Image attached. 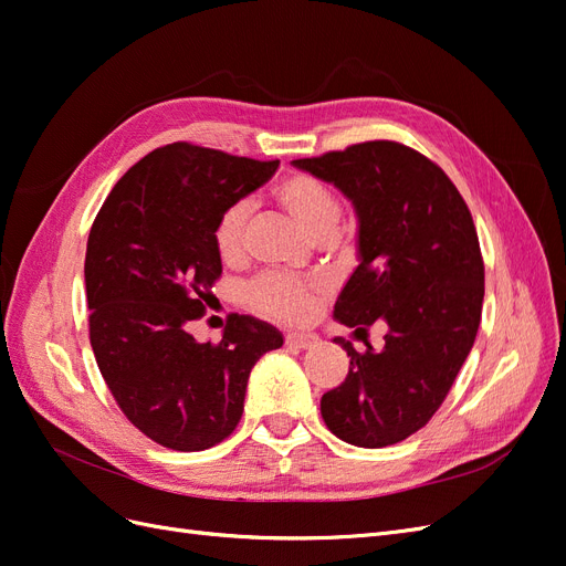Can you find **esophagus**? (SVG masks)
I'll list each match as a JSON object with an SVG mask.
<instances>
[{
  "label": "esophagus",
  "mask_w": 566,
  "mask_h": 566,
  "mask_svg": "<svg viewBox=\"0 0 566 566\" xmlns=\"http://www.w3.org/2000/svg\"><path fill=\"white\" fill-rule=\"evenodd\" d=\"M316 342H318V337L312 333H287L285 335V345L295 347V349H310L316 345Z\"/></svg>",
  "instance_id": "1"
}]
</instances>
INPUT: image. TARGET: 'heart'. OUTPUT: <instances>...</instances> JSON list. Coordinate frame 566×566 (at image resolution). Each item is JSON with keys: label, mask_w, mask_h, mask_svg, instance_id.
I'll use <instances>...</instances> for the list:
<instances>
[{"label": "heart", "mask_w": 566, "mask_h": 566, "mask_svg": "<svg viewBox=\"0 0 566 566\" xmlns=\"http://www.w3.org/2000/svg\"><path fill=\"white\" fill-rule=\"evenodd\" d=\"M279 208L314 241H328L337 231L342 202L333 188L314 175L290 172L271 188ZM252 208L248 200H233L214 224V248L221 262L238 264L245 256V238ZM321 295V283L266 273L248 287V302L256 312L283 323H304Z\"/></svg>", "instance_id": "heart-1"}]
</instances>
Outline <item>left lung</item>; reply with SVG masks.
<instances>
[{
  "instance_id": "left-lung-1",
  "label": "left lung",
  "mask_w": 566,
  "mask_h": 566,
  "mask_svg": "<svg viewBox=\"0 0 566 566\" xmlns=\"http://www.w3.org/2000/svg\"><path fill=\"white\" fill-rule=\"evenodd\" d=\"M335 184L358 214L356 266L335 318L356 333L385 321V347L356 352L321 416L342 441L382 449L430 422L474 345L484 260L468 202L443 169L399 142H364L295 160Z\"/></svg>"
}]
</instances>
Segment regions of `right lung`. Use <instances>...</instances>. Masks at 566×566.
<instances>
[{
    "mask_svg": "<svg viewBox=\"0 0 566 566\" xmlns=\"http://www.w3.org/2000/svg\"><path fill=\"white\" fill-rule=\"evenodd\" d=\"M276 169L279 160L169 144L127 169L92 224L84 283L96 364L125 418L165 449L224 441L241 422L252 366L283 345L276 328L238 314L217 345L188 333L221 276L219 214Z\"/></svg>",
    "mask_w": 566,
    "mask_h": 566,
    "instance_id": "right-lung-1",
    "label": "right lung"
}]
</instances>
